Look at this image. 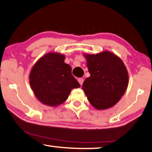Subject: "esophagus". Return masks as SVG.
<instances>
[{
    "label": "esophagus",
    "mask_w": 152,
    "mask_h": 152,
    "mask_svg": "<svg viewBox=\"0 0 152 152\" xmlns=\"http://www.w3.org/2000/svg\"><path fill=\"white\" fill-rule=\"evenodd\" d=\"M77 80L79 81V83H80V85H82V83L83 82V78H79Z\"/></svg>",
    "instance_id": "esophagus-1"
}]
</instances>
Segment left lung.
Segmentation results:
<instances>
[{"mask_svg": "<svg viewBox=\"0 0 152 152\" xmlns=\"http://www.w3.org/2000/svg\"><path fill=\"white\" fill-rule=\"evenodd\" d=\"M84 56L91 74L82 85L88 99L97 110L113 107L121 99L128 85L124 63L110 51Z\"/></svg>", "mask_w": 152, "mask_h": 152, "instance_id": "obj_1", "label": "left lung"}]
</instances>
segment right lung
<instances>
[{"instance_id": "obj_1", "label": "right lung", "mask_w": 152, "mask_h": 152, "mask_svg": "<svg viewBox=\"0 0 152 152\" xmlns=\"http://www.w3.org/2000/svg\"><path fill=\"white\" fill-rule=\"evenodd\" d=\"M65 57L49 53L33 66L29 83L37 99L49 106H57L69 97L71 90L80 86L72 75L71 66L64 63Z\"/></svg>"}]
</instances>
